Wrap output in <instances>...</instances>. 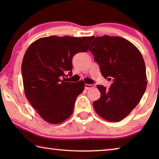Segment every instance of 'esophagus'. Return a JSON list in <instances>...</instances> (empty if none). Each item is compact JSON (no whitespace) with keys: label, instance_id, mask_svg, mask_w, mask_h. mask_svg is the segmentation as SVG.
<instances>
[{"label":"esophagus","instance_id":"esophagus-1","mask_svg":"<svg viewBox=\"0 0 159 159\" xmlns=\"http://www.w3.org/2000/svg\"><path fill=\"white\" fill-rule=\"evenodd\" d=\"M95 87V84H85V88L86 90H89L90 88H93Z\"/></svg>","mask_w":159,"mask_h":159}]
</instances>
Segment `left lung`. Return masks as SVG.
Here are the masks:
<instances>
[{"instance_id":"left-lung-1","label":"left lung","mask_w":159,"mask_h":159,"mask_svg":"<svg viewBox=\"0 0 159 159\" xmlns=\"http://www.w3.org/2000/svg\"><path fill=\"white\" fill-rule=\"evenodd\" d=\"M89 50L102 76L113 81L109 90L97 85L101 96L93 102L94 109L109 121H120L135 108L146 90L144 59L133 44L118 36L95 37Z\"/></svg>"}]
</instances>
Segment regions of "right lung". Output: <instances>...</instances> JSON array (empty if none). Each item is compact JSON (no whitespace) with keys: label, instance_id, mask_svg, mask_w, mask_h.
<instances>
[{"label":"right lung","instance_id":"obj_1","mask_svg":"<svg viewBox=\"0 0 159 159\" xmlns=\"http://www.w3.org/2000/svg\"><path fill=\"white\" fill-rule=\"evenodd\" d=\"M93 39L52 36L38 39L26 50L21 64L25 95L48 123H60L73 113L85 83L67 82L66 78L72 76L74 56L88 51Z\"/></svg>","mask_w":159,"mask_h":159}]
</instances>
